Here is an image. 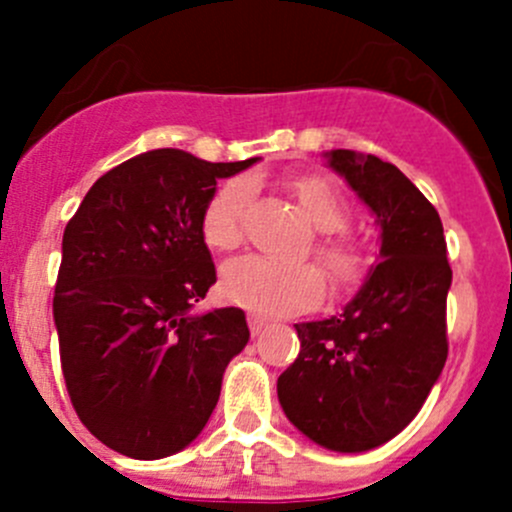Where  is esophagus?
<instances>
[{
	"instance_id": "34e87169",
	"label": "esophagus",
	"mask_w": 512,
	"mask_h": 512,
	"mask_svg": "<svg viewBox=\"0 0 512 512\" xmlns=\"http://www.w3.org/2000/svg\"><path fill=\"white\" fill-rule=\"evenodd\" d=\"M247 324H250L252 337H257V334H262L267 329V322L262 317H257V314H250V317H247Z\"/></svg>"
}]
</instances>
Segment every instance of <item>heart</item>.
<instances>
[{
	"instance_id": "heart-1",
	"label": "heart",
	"mask_w": 512,
	"mask_h": 512,
	"mask_svg": "<svg viewBox=\"0 0 512 512\" xmlns=\"http://www.w3.org/2000/svg\"><path fill=\"white\" fill-rule=\"evenodd\" d=\"M302 213L314 230L327 232L314 245V255L322 262L337 285L347 287L361 280L369 257L354 242L332 235L349 225L347 200L322 175H299L287 183ZM252 185L245 178H232L210 195L203 210V237L215 250H232L242 240V220L250 203ZM223 294L232 304L265 314L289 317L314 307L324 294V280L312 265H282L260 255H245L230 260L220 277Z\"/></svg>"
}]
</instances>
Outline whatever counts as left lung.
<instances>
[{
	"instance_id": "1",
	"label": "left lung",
	"mask_w": 512,
	"mask_h": 512,
	"mask_svg": "<svg viewBox=\"0 0 512 512\" xmlns=\"http://www.w3.org/2000/svg\"><path fill=\"white\" fill-rule=\"evenodd\" d=\"M324 158L376 218L379 262L342 312L294 324L277 396L309 441L361 453L404 431L441 376L453 272L436 208L396 165L344 148Z\"/></svg>"
}]
</instances>
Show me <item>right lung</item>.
Segmentation results:
<instances>
[{
  "label": "right lung",
  "instance_id": "1",
  "mask_svg": "<svg viewBox=\"0 0 512 512\" xmlns=\"http://www.w3.org/2000/svg\"><path fill=\"white\" fill-rule=\"evenodd\" d=\"M257 160L141 153L101 175L66 225L54 289L61 371L81 423L123 456L156 461L193 443L250 339L242 309L193 307L218 280L205 205L220 178Z\"/></svg>",
  "mask_w": 512,
  "mask_h": 512
}]
</instances>
